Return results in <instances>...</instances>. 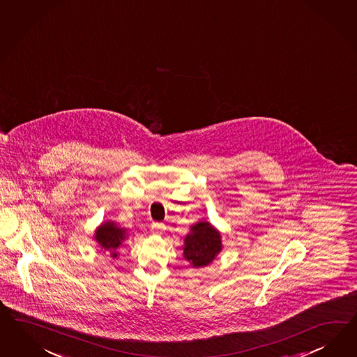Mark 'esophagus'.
Segmentation results:
<instances>
[{
    "instance_id": "1",
    "label": "esophagus",
    "mask_w": 357,
    "mask_h": 357,
    "mask_svg": "<svg viewBox=\"0 0 357 357\" xmlns=\"http://www.w3.org/2000/svg\"><path fill=\"white\" fill-rule=\"evenodd\" d=\"M165 231V225L163 223H153L151 225V232L156 234H162Z\"/></svg>"
}]
</instances>
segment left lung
Here are the masks:
<instances>
[{"instance_id":"1","label":"left lung","mask_w":357,"mask_h":357,"mask_svg":"<svg viewBox=\"0 0 357 357\" xmlns=\"http://www.w3.org/2000/svg\"><path fill=\"white\" fill-rule=\"evenodd\" d=\"M220 250V234L207 222L193 225L185 238L183 255L194 267L208 265Z\"/></svg>"}]
</instances>
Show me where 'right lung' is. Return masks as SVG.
<instances>
[{"mask_svg": "<svg viewBox=\"0 0 357 357\" xmlns=\"http://www.w3.org/2000/svg\"><path fill=\"white\" fill-rule=\"evenodd\" d=\"M95 238L104 250L109 252L113 258H116L117 257L116 250L120 248V245L125 240V229L116 227L113 222H108L96 229Z\"/></svg>", "mask_w": 357, "mask_h": 357, "instance_id": "1", "label": "right lung"}]
</instances>
